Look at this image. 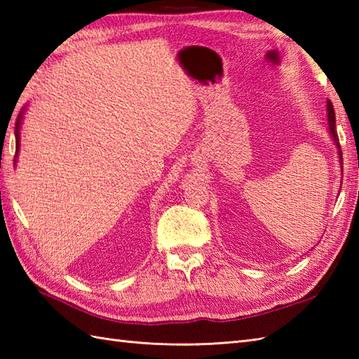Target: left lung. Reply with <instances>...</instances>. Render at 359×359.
I'll return each mask as SVG.
<instances>
[{
	"label": "left lung",
	"mask_w": 359,
	"mask_h": 359,
	"mask_svg": "<svg viewBox=\"0 0 359 359\" xmlns=\"http://www.w3.org/2000/svg\"><path fill=\"white\" fill-rule=\"evenodd\" d=\"M327 121H329V131H330V135L333 137V142L334 144H337V148L339 149V139H338V134H337V123H334V109H333V104L332 102L329 100L327 102ZM338 156H339V162L342 163V152L338 151ZM342 170V166H341Z\"/></svg>",
	"instance_id": "1"
}]
</instances>
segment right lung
I'll return each instance as SVG.
<instances>
[{"label": "right lung", "mask_w": 359, "mask_h": 359, "mask_svg": "<svg viewBox=\"0 0 359 359\" xmlns=\"http://www.w3.org/2000/svg\"><path fill=\"white\" fill-rule=\"evenodd\" d=\"M22 114H25V109L21 111V114L18 116V120H17V126H15V139H17V154H15V158H17V156H18V149H20V126H21Z\"/></svg>", "instance_id": "add662e5"}]
</instances>
